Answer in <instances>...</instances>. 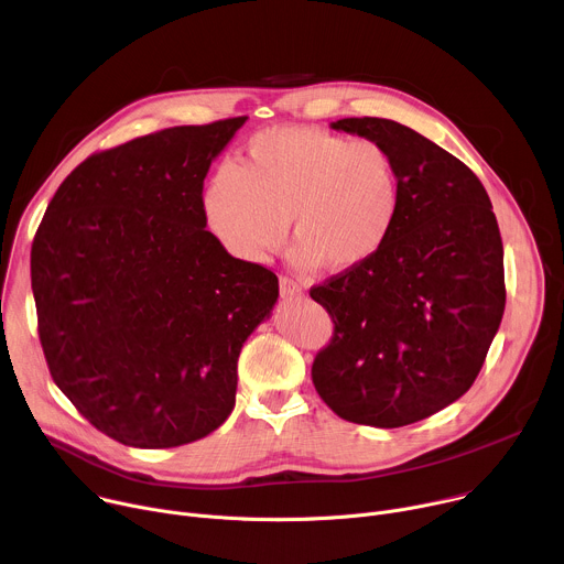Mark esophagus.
I'll use <instances>...</instances> for the list:
<instances>
[{
  "label": "esophagus",
  "mask_w": 564,
  "mask_h": 564,
  "mask_svg": "<svg viewBox=\"0 0 564 564\" xmlns=\"http://www.w3.org/2000/svg\"><path fill=\"white\" fill-rule=\"evenodd\" d=\"M279 285H281V296L283 299H299L303 294L301 285L294 279H290V276H281Z\"/></svg>",
  "instance_id": "1"
}]
</instances>
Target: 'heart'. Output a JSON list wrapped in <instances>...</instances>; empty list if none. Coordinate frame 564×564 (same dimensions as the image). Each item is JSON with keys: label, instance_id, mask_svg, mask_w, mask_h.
I'll list each match as a JSON object with an SVG mask.
<instances>
[{"label": "heart", "instance_id": "b5f03b06", "mask_svg": "<svg viewBox=\"0 0 564 564\" xmlns=\"http://www.w3.org/2000/svg\"><path fill=\"white\" fill-rule=\"evenodd\" d=\"M399 207V165L383 142L307 127L257 133L236 170L218 167L203 194L205 218L234 257L265 261L285 246L290 223L296 263L333 272L366 265Z\"/></svg>", "mask_w": 564, "mask_h": 564}]
</instances>
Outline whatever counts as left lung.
<instances>
[{"mask_svg":"<svg viewBox=\"0 0 564 564\" xmlns=\"http://www.w3.org/2000/svg\"><path fill=\"white\" fill-rule=\"evenodd\" d=\"M397 158L401 207L361 268L310 288L335 333L312 364L318 397L377 429L415 424L475 381L505 314V250L489 194L453 153L386 118L330 124Z\"/></svg>","mask_w":564,"mask_h":564,"instance_id":"8db88e82","label":"left lung"}]
</instances>
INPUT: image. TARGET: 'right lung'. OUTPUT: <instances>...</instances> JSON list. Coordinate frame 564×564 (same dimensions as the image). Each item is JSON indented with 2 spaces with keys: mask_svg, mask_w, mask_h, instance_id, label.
Instances as JSON below:
<instances>
[{
  "mask_svg": "<svg viewBox=\"0 0 564 564\" xmlns=\"http://www.w3.org/2000/svg\"><path fill=\"white\" fill-rule=\"evenodd\" d=\"M246 120L89 155L35 231L31 285L51 377L124 446L172 448L216 431L234 411L240 348L276 303V274L205 229V176Z\"/></svg>",
  "mask_w": 564,
  "mask_h": 564,
  "instance_id": "obj_1",
  "label": "right lung"
}]
</instances>
